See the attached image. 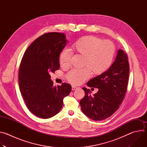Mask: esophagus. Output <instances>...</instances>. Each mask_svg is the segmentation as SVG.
Masks as SVG:
<instances>
[{
    "mask_svg": "<svg viewBox=\"0 0 147 147\" xmlns=\"http://www.w3.org/2000/svg\"><path fill=\"white\" fill-rule=\"evenodd\" d=\"M78 88V87H76V86H72V90H76V89H77Z\"/></svg>",
    "mask_w": 147,
    "mask_h": 147,
    "instance_id": "1",
    "label": "esophagus"
}]
</instances>
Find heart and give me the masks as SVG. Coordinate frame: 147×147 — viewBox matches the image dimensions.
Segmentation results:
<instances>
[{
    "label": "heart",
    "mask_w": 147,
    "mask_h": 147,
    "mask_svg": "<svg viewBox=\"0 0 147 147\" xmlns=\"http://www.w3.org/2000/svg\"><path fill=\"white\" fill-rule=\"evenodd\" d=\"M74 52L84 55L82 69H74L66 75L67 79L74 84H81L91 76L92 70L94 74L99 75L105 72L111 66L115 52L113 44L109 40L101 39L96 36L88 35L77 40L72 45ZM72 52L64 49L59 56L60 65L62 67L70 66Z\"/></svg>",
    "instance_id": "b5f03b06"
}]
</instances>
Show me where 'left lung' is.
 <instances>
[{"instance_id":"1","label":"left lung","mask_w":147,"mask_h":147,"mask_svg":"<svg viewBox=\"0 0 147 147\" xmlns=\"http://www.w3.org/2000/svg\"><path fill=\"white\" fill-rule=\"evenodd\" d=\"M129 64L126 53L119 49L115 61L105 72L87 83V86L98 89L93 96L91 91L83 87L85 96L80 102L83 113L94 120L110 117L119 108L127 91Z\"/></svg>"}]
</instances>
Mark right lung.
Segmentation results:
<instances>
[{"instance_id": "right-lung-1", "label": "right lung", "mask_w": 147, "mask_h": 147, "mask_svg": "<svg viewBox=\"0 0 147 147\" xmlns=\"http://www.w3.org/2000/svg\"><path fill=\"white\" fill-rule=\"evenodd\" d=\"M67 42L66 35L47 33L36 39L25 52L20 65L21 93L28 109L36 116L48 119L61 110L71 86H53L50 73L59 69V56Z\"/></svg>"}]
</instances>
